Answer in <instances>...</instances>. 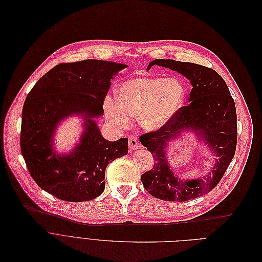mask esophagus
Segmentation results:
<instances>
[{"label":"esophagus","mask_w":262,"mask_h":262,"mask_svg":"<svg viewBox=\"0 0 262 262\" xmlns=\"http://www.w3.org/2000/svg\"><path fill=\"white\" fill-rule=\"evenodd\" d=\"M129 148L131 150H135V149L142 148V145L140 144L139 140L135 138V136H130L129 138Z\"/></svg>","instance_id":"esophagus-1"}]
</instances>
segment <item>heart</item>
<instances>
[{"label":"heart","mask_w":262,"mask_h":262,"mask_svg":"<svg viewBox=\"0 0 262 262\" xmlns=\"http://www.w3.org/2000/svg\"><path fill=\"white\" fill-rule=\"evenodd\" d=\"M120 99H106L104 110L110 120L119 128L139 116L141 126L149 131L165 127L184 104L185 89L177 79L141 77L124 82Z\"/></svg>","instance_id":"b5f03b06"}]
</instances>
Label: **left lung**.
Here are the masks:
<instances>
[{"label": "left lung", "instance_id": "left-lung-1", "mask_svg": "<svg viewBox=\"0 0 262 262\" xmlns=\"http://www.w3.org/2000/svg\"><path fill=\"white\" fill-rule=\"evenodd\" d=\"M175 70L192 84L190 104L182 106L165 127L143 134L140 141L151 152L154 167L141 179L146 191L167 202H185L212 191L223 178L236 148V112L228 86L212 68L173 59H155L148 66ZM194 129L218 157L211 172L202 180L181 181L173 175L165 156L168 142L183 129Z\"/></svg>", "mask_w": 262, "mask_h": 262}]
</instances>
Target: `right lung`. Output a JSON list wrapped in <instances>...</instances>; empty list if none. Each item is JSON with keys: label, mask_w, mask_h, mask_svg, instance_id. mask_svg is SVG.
I'll return each mask as SVG.
<instances>
[{"label": "right lung", "mask_w": 262, "mask_h": 262, "mask_svg": "<svg viewBox=\"0 0 262 262\" xmlns=\"http://www.w3.org/2000/svg\"><path fill=\"white\" fill-rule=\"evenodd\" d=\"M126 65L85 59L61 63L42 76L22 108L20 147L28 169L40 189L61 201H92L104 191L110 162L128 154V139H103L94 118L103 114L111 80ZM78 114L85 119L80 143L68 155L53 149L57 124Z\"/></svg>", "instance_id": "add662e5"}]
</instances>
